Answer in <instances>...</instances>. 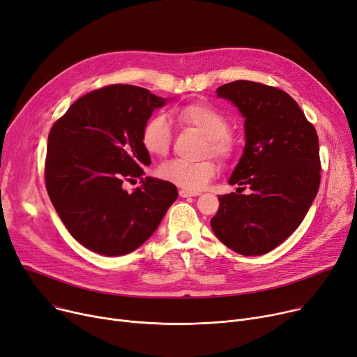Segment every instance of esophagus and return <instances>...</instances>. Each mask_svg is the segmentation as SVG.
<instances>
[{"instance_id":"esophagus-1","label":"esophagus","mask_w":357,"mask_h":357,"mask_svg":"<svg viewBox=\"0 0 357 357\" xmlns=\"http://www.w3.org/2000/svg\"><path fill=\"white\" fill-rule=\"evenodd\" d=\"M179 195H181L182 198H188V197H197V195H199V192H197V191H188V190H181V191H179Z\"/></svg>"}]
</instances>
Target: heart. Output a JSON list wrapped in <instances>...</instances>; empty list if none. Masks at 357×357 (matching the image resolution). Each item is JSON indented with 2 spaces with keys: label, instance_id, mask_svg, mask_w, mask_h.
<instances>
[{
  "label": "heart",
  "instance_id": "1",
  "mask_svg": "<svg viewBox=\"0 0 357 357\" xmlns=\"http://www.w3.org/2000/svg\"><path fill=\"white\" fill-rule=\"evenodd\" d=\"M176 117L186 126H191L208 139V150L220 158L230 159L236 144L229 133V120L215 107L205 102H192L176 109ZM172 140V126L163 114H153L143 124L140 142L146 152L153 158L167 155ZM163 181L171 182L188 191L204 188L217 174V165L211 159L201 162H186L181 159L163 163L159 171Z\"/></svg>",
  "mask_w": 357,
  "mask_h": 357
}]
</instances>
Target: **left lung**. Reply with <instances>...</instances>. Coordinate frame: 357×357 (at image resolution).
I'll return each mask as SVG.
<instances>
[{
    "label": "left lung",
    "mask_w": 357,
    "mask_h": 357,
    "mask_svg": "<svg viewBox=\"0 0 357 357\" xmlns=\"http://www.w3.org/2000/svg\"><path fill=\"white\" fill-rule=\"evenodd\" d=\"M215 92L245 119L246 144L229 179L237 192L218 197L211 229L236 253L265 255L298 229L318 192L317 131L282 89L234 81ZM246 188L251 191L241 195Z\"/></svg>",
    "instance_id": "obj_1"
}]
</instances>
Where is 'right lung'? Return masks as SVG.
Returning a JSON list of instances; mask_svg holds the SVG:
<instances>
[{
  "label": "right lung",
  "mask_w": 357,
  "mask_h": 357,
  "mask_svg": "<svg viewBox=\"0 0 357 357\" xmlns=\"http://www.w3.org/2000/svg\"><path fill=\"white\" fill-rule=\"evenodd\" d=\"M167 98L135 85H108L75 101L49 133L45 179L72 237L86 249L121 256L152 236L178 198L176 186L143 176L150 156L142 128ZM142 181L133 193L124 180Z\"/></svg>",
  "instance_id": "obj_1"
}]
</instances>
